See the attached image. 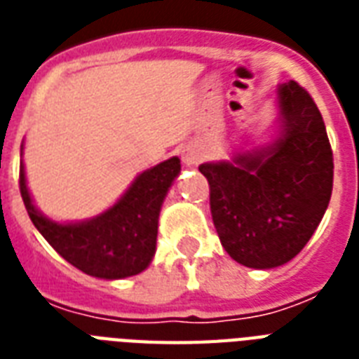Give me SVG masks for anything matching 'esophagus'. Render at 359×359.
Returning a JSON list of instances; mask_svg holds the SVG:
<instances>
[{
	"instance_id": "34e87169",
	"label": "esophagus",
	"mask_w": 359,
	"mask_h": 359,
	"mask_svg": "<svg viewBox=\"0 0 359 359\" xmlns=\"http://www.w3.org/2000/svg\"><path fill=\"white\" fill-rule=\"evenodd\" d=\"M180 158H182V163L186 168H196L197 163L201 162V152L197 151L196 147H188L180 152Z\"/></svg>"
}]
</instances>
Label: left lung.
Returning <instances> with one entry per match:
<instances>
[{"label":"left lung","mask_w":359,"mask_h":359,"mask_svg":"<svg viewBox=\"0 0 359 359\" xmlns=\"http://www.w3.org/2000/svg\"><path fill=\"white\" fill-rule=\"evenodd\" d=\"M276 121L261 143L199 165L222 245L238 264L283 266L317 231L334 186L323 115L296 81L276 86Z\"/></svg>","instance_id":"1"}]
</instances>
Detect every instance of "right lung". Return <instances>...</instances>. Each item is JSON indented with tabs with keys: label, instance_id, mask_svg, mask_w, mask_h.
I'll return each instance as SVG.
<instances>
[{
	"label": "right lung",
	"instance_id": "1",
	"mask_svg": "<svg viewBox=\"0 0 359 359\" xmlns=\"http://www.w3.org/2000/svg\"><path fill=\"white\" fill-rule=\"evenodd\" d=\"M179 173V158L163 160L137 175L111 207L80 222H57L36 208L24 160L20 162V191L36 231L65 261L93 278L124 279L147 270L154 259L160 210Z\"/></svg>",
	"mask_w": 359,
	"mask_h": 359
}]
</instances>
